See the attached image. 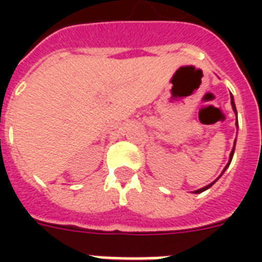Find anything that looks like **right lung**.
<instances>
[{
  "label": "right lung",
  "instance_id": "1",
  "mask_svg": "<svg viewBox=\"0 0 262 262\" xmlns=\"http://www.w3.org/2000/svg\"><path fill=\"white\" fill-rule=\"evenodd\" d=\"M231 106H232V110H234V113H235V115H236V107H235V103H234V98H231ZM234 145H235V144H234ZM232 155H234V148H232L231 154H230V162H231V159H232ZM228 164H230V163H228ZM226 168H227V167H226ZM226 168H224V170H226ZM212 183H213V182H212ZM212 183H211V185H208V186L203 187V189H199V190H195L194 193H203V191H205L207 189H209V187L212 186Z\"/></svg>",
  "mask_w": 262,
  "mask_h": 262
}]
</instances>
